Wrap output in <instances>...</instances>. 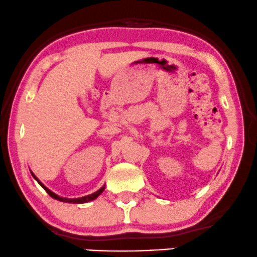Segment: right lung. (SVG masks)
I'll return each mask as SVG.
<instances>
[{"label": "right lung", "instance_id": "1", "mask_svg": "<svg viewBox=\"0 0 257 257\" xmlns=\"http://www.w3.org/2000/svg\"><path fill=\"white\" fill-rule=\"evenodd\" d=\"M31 174H32V177H33V178H35V179H36V180H37V182H38V184H39V185H41V186H42V188H43V189L45 190V191H47V192H48V195H49V196H51V197H53V198H55V200H57V201H61V202H66V203H86V202H90V201H93V200H96V198H97V197H98V196H99V195H101V194H102V192H103V191H104V186H105V185H103V186H102V188H101V189H99V190H97V191H96V192H93V194H91V195H87V196H84V197H79V198H66V197H61V196L56 195V194H55V192H53V191H51V190H49V189H48V188H47V186H45V185H44V184H43V183H42V182H41V180H39V179H38V178H37V177H36V176H35V174H33V173H32V172H31Z\"/></svg>", "mask_w": 257, "mask_h": 257}]
</instances>
